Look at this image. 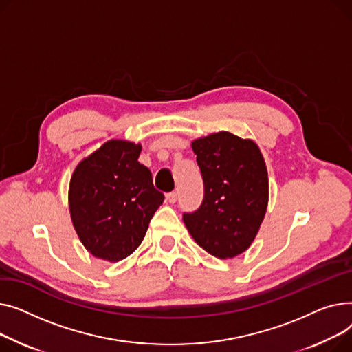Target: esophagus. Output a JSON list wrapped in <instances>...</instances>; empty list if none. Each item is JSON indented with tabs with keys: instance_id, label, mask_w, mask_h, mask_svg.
Segmentation results:
<instances>
[{
	"instance_id": "34e87169",
	"label": "esophagus",
	"mask_w": 352,
	"mask_h": 352,
	"mask_svg": "<svg viewBox=\"0 0 352 352\" xmlns=\"http://www.w3.org/2000/svg\"><path fill=\"white\" fill-rule=\"evenodd\" d=\"M166 199L169 200V203H176L177 200V192H170L166 195Z\"/></svg>"
}]
</instances>
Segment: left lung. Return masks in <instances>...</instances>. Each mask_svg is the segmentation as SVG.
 Masks as SVG:
<instances>
[{"instance_id": "obj_1", "label": "left lung", "mask_w": 352, "mask_h": 352, "mask_svg": "<svg viewBox=\"0 0 352 352\" xmlns=\"http://www.w3.org/2000/svg\"><path fill=\"white\" fill-rule=\"evenodd\" d=\"M201 172L204 196L200 208L183 221L203 250L233 258L256 239L268 203V176L257 144L230 132L192 142Z\"/></svg>"}]
</instances>
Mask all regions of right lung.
Returning <instances> with one entry per match:
<instances>
[{
    "label": "right lung",
    "instance_id": "obj_1",
    "mask_svg": "<svg viewBox=\"0 0 352 352\" xmlns=\"http://www.w3.org/2000/svg\"><path fill=\"white\" fill-rule=\"evenodd\" d=\"M142 146L112 139L80 160L69 183L76 234L95 257L116 263L140 245L164 196L138 162Z\"/></svg>",
    "mask_w": 352,
    "mask_h": 352
}]
</instances>
